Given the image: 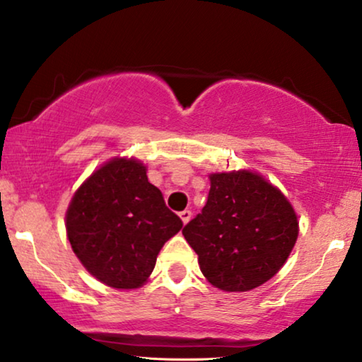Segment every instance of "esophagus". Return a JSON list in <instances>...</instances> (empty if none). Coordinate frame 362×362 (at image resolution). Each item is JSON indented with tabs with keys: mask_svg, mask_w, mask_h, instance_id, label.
<instances>
[{
	"mask_svg": "<svg viewBox=\"0 0 362 362\" xmlns=\"http://www.w3.org/2000/svg\"><path fill=\"white\" fill-rule=\"evenodd\" d=\"M180 218H182V221H184V223H189L190 221V218H192V211L190 210H184V211H180Z\"/></svg>",
	"mask_w": 362,
	"mask_h": 362,
	"instance_id": "obj_1",
	"label": "esophagus"
}]
</instances>
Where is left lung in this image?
Instances as JSON below:
<instances>
[{
    "instance_id": "left-lung-1",
    "label": "left lung",
    "mask_w": 362,
    "mask_h": 362,
    "mask_svg": "<svg viewBox=\"0 0 362 362\" xmlns=\"http://www.w3.org/2000/svg\"><path fill=\"white\" fill-rule=\"evenodd\" d=\"M182 233L211 285L250 291L285 264L298 238V216L258 173H211L206 204Z\"/></svg>"
}]
</instances>
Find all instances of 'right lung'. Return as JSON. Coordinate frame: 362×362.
<instances>
[{
  "instance_id": "add662e5",
  "label": "right lung",
  "mask_w": 362,
  "mask_h": 362,
  "mask_svg": "<svg viewBox=\"0 0 362 362\" xmlns=\"http://www.w3.org/2000/svg\"><path fill=\"white\" fill-rule=\"evenodd\" d=\"M182 220L167 209L162 192L136 158H112L72 197L66 230L84 268L117 290L142 286L167 240Z\"/></svg>"
}]
</instances>
